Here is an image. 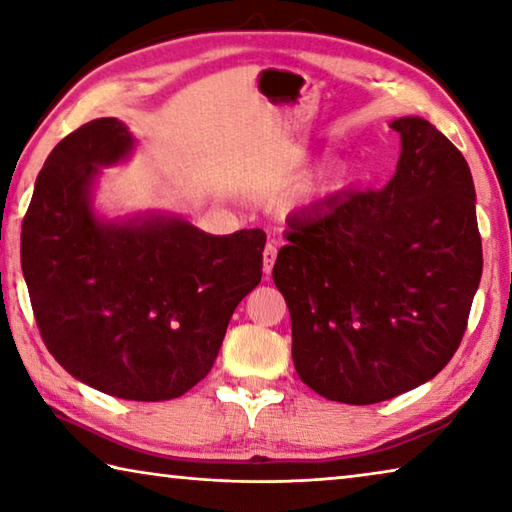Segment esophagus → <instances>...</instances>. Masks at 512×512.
Here are the masks:
<instances>
[{"instance_id":"1","label":"esophagus","mask_w":512,"mask_h":512,"mask_svg":"<svg viewBox=\"0 0 512 512\" xmlns=\"http://www.w3.org/2000/svg\"><path fill=\"white\" fill-rule=\"evenodd\" d=\"M275 257H277V246L275 244H266V248H264V273L266 275L273 271Z\"/></svg>"}]
</instances>
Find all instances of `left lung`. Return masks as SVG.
I'll return each mask as SVG.
<instances>
[{"mask_svg": "<svg viewBox=\"0 0 512 512\" xmlns=\"http://www.w3.org/2000/svg\"><path fill=\"white\" fill-rule=\"evenodd\" d=\"M391 128L402 153L388 185L293 214L273 266L293 366L332 402H384L436 377L461 345L481 282L463 153L422 117Z\"/></svg>", "mask_w": 512, "mask_h": 512, "instance_id": "8db88e82", "label": "left lung"}]
</instances>
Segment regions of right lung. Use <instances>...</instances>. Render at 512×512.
<instances>
[{"label":"right lung","instance_id":"1","mask_svg":"<svg viewBox=\"0 0 512 512\" xmlns=\"http://www.w3.org/2000/svg\"><path fill=\"white\" fill-rule=\"evenodd\" d=\"M131 151L112 117L56 144L22 223V273L42 341L69 375L162 402L212 370L232 311L262 280L266 235L214 237L171 216L99 221L94 176Z\"/></svg>","mask_w":512,"mask_h":512}]
</instances>
